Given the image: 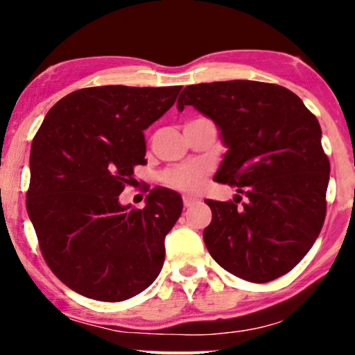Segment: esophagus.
Here are the masks:
<instances>
[{
    "instance_id": "34e87169",
    "label": "esophagus",
    "mask_w": 355,
    "mask_h": 355,
    "mask_svg": "<svg viewBox=\"0 0 355 355\" xmlns=\"http://www.w3.org/2000/svg\"><path fill=\"white\" fill-rule=\"evenodd\" d=\"M182 202H184V207H192L193 203L197 202V197H193V196H189V193H186V196L182 197Z\"/></svg>"
}]
</instances>
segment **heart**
<instances>
[{"mask_svg":"<svg viewBox=\"0 0 355 355\" xmlns=\"http://www.w3.org/2000/svg\"><path fill=\"white\" fill-rule=\"evenodd\" d=\"M163 181L181 191H198L205 182V174L196 166H179L164 173Z\"/></svg>","mask_w":355,"mask_h":355,"instance_id":"obj_1","label":"heart"}]
</instances>
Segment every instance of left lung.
<instances>
[{
	"instance_id": "obj_1",
	"label": "left lung",
	"mask_w": 355,
	"mask_h": 355,
	"mask_svg": "<svg viewBox=\"0 0 355 355\" xmlns=\"http://www.w3.org/2000/svg\"><path fill=\"white\" fill-rule=\"evenodd\" d=\"M191 105L213 119L227 147L215 181L247 200H205L211 223L203 241L220 266L250 283L294 268L317 241L327 215L329 159L322 128L302 100L276 84L226 80L189 85Z\"/></svg>"
}]
</instances>
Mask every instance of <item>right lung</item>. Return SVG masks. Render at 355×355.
<instances>
[{
  "instance_id": "obj_1",
  "label": "right lung",
  "mask_w": 355,
  "mask_h": 355,
  "mask_svg": "<svg viewBox=\"0 0 355 355\" xmlns=\"http://www.w3.org/2000/svg\"><path fill=\"white\" fill-rule=\"evenodd\" d=\"M181 87L103 85L72 92L48 111L31 150L27 213L53 273L101 302L130 299L157 279L164 237L182 211L171 189L155 187L145 208L119 193L145 164L144 130Z\"/></svg>"
}]
</instances>
